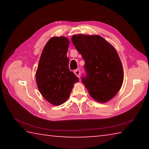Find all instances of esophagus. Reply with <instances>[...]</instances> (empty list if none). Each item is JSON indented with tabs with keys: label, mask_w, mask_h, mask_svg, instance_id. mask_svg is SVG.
<instances>
[{
	"label": "esophagus",
	"mask_w": 149,
	"mask_h": 149,
	"mask_svg": "<svg viewBox=\"0 0 149 149\" xmlns=\"http://www.w3.org/2000/svg\"><path fill=\"white\" fill-rule=\"evenodd\" d=\"M74 74H75V75H76V76L77 77H80V71H79V70H78V69H77V70H74Z\"/></svg>",
	"instance_id": "1"
}]
</instances>
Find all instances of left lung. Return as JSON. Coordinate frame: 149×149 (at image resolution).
Returning a JSON list of instances; mask_svg holds the SVG:
<instances>
[{
  "label": "left lung",
  "instance_id": "obj_1",
  "mask_svg": "<svg viewBox=\"0 0 149 149\" xmlns=\"http://www.w3.org/2000/svg\"><path fill=\"white\" fill-rule=\"evenodd\" d=\"M72 41L85 61L87 77H82L91 97L105 103L122 86L123 69L116 50L99 35H75Z\"/></svg>",
  "mask_w": 149,
  "mask_h": 149
}]
</instances>
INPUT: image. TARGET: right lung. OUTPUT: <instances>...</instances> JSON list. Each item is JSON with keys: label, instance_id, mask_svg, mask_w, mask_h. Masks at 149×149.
<instances>
[{"label": "right lung", "instance_id": "right-lung-1", "mask_svg": "<svg viewBox=\"0 0 149 149\" xmlns=\"http://www.w3.org/2000/svg\"><path fill=\"white\" fill-rule=\"evenodd\" d=\"M70 42L64 36L51 37L42 50L35 74L40 93L54 106L66 101L74 84L79 81L68 68Z\"/></svg>", "mask_w": 149, "mask_h": 149}]
</instances>
